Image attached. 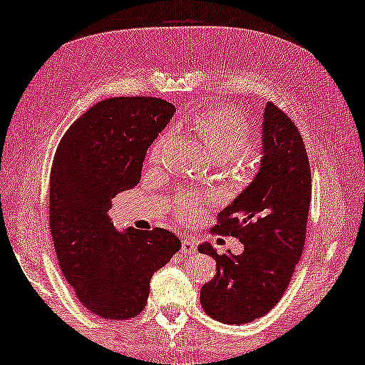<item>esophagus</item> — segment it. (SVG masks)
<instances>
[{
	"label": "esophagus",
	"mask_w": 365,
	"mask_h": 365,
	"mask_svg": "<svg viewBox=\"0 0 365 365\" xmlns=\"http://www.w3.org/2000/svg\"><path fill=\"white\" fill-rule=\"evenodd\" d=\"M196 249H197V241H196V239L191 237V236H187L186 239H184L182 247H181L182 254H192L194 251H196Z\"/></svg>",
	"instance_id": "34e87169"
}]
</instances>
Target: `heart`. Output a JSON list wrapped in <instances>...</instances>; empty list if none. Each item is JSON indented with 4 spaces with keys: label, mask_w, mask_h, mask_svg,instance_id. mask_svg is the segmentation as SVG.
Returning a JSON list of instances; mask_svg holds the SVG:
<instances>
[{
    "label": "heart",
    "mask_w": 365,
    "mask_h": 365,
    "mask_svg": "<svg viewBox=\"0 0 365 365\" xmlns=\"http://www.w3.org/2000/svg\"><path fill=\"white\" fill-rule=\"evenodd\" d=\"M192 128L206 144L209 156L216 163H227L229 174L242 178L249 169L247 149L252 144V131L247 119L232 108H212L197 113L192 119ZM164 136L154 144L149 154L151 161L159 156ZM202 194L186 191L174 199L173 211L181 219H191L201 211Z\"/></svg>",
    "instance_id": "1"
}]
</instances>
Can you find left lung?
Masks as SVG:
<instances>
[{"label":"left lung","instance_id":"obj_1","mask_svg":"<svg viewBox=\"0 0 365 365\" xmlns=\"http://www.w3.org/2000/svg\"><path fill=\"white\" fill-rule=\"evenodd\" d=\"M262 159L254 181L217 216L212 231L237 237L239 256L204 242L199 252L216 261V276L201 289L204 312L219 322L246 324L262 317L286 292L301 259L309 206L311 166L296 124L267 103Z\"/></svg>","mask_w":365,"mask_h":365}]
</instances>
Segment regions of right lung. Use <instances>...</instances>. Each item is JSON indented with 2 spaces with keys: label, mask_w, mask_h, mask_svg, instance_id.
Instances as JSON below:
<instances>
[{
  "label": "right lung",
  "mask_w": 365,
  "mask_h": 365,
  "mask_svg": "<svg viewBox=\"0 0 365 365\" xmlns=\"http://www.w3.org/2000/svg\"><path fill=\"white\" fill-rule=\"evenodd\" d=\"M176 113L158 98H111L74 121L49 178V229L59 267L79 302L101 319L136 317L153 274L181 249L168 229L118 232L111 199L136 186L148 148Z\"/></svg>",
  "instance_id": "1"
}]
</instances>
